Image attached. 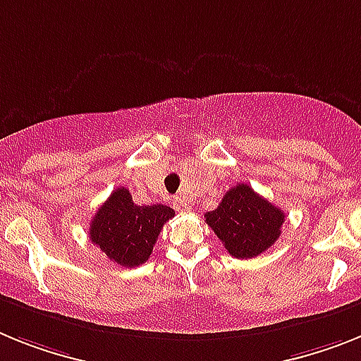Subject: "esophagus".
I'll use <instances>...</instances> for the list:
<instances>
[{"label":"esophagus","instance_id":"34e87169","mask_svg":"<svg viewBox=\"0 0 361 361\" xmlns=\"http://www.w3.org/2000/svg\"><path fill=\"white\" fill-rule=\"evenodd\" d=\"M174 207H176V211H180V213H183V211H189V209H190L183 198H176L174 200Z\"/></svg>","mask_w":361,"mask_h":361}]
</instances>
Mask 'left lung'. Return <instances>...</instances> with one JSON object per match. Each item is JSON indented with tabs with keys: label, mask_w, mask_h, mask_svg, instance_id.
Wrapping results in <instances>:
<instances>
[{
	"label": "left lung",
	"mask_w": 361,
	"mask_h": 361,
	"mask_svg": "<svg viewBox=\"0 0 361 361\" xmlns=\"http://www.w3.org/2000/svg\"><path fill=\"white\" fill-rule=\"evenodd\" d=\"M205 222L229 255L253 259L274 246L281 235L284 213L250 185L238 183L227 190L214 211L205 213Z\"/></svg>",
	"instance_id": "obj_1"
}]
</instances>
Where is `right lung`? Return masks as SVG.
<instances>
[{"label": "right lung", "mask_w": 361, "mask_h": 361, "mask_svg": "<svg viewBox=\"0 0 361 361\" xmlns=\"http://www.w3.org/2000/svg\"><path fill=\"white\" fill-rule=\"evenodd\" d=\"M172 216L174 209L163 204L135 205L130 190L119 187L92 218L90 240L111 262L135 268L147 262L161 227Z\"/></svg>", "instance_id": "right-lung-1"}]
</instances>
